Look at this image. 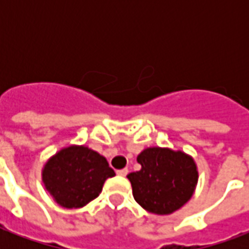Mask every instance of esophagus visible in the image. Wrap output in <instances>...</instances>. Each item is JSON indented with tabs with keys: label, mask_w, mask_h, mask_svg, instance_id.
Masks as SVG:
<instances>
[{
	"label": "esophagus",
	"mask_w": 249,
	"mask_h": 249,
	"mask_svg": "<svg viewBox=\"0 0 249 249\" xmlns=\"http://www.w3.org/2000/svg\"><path fill=\"white\" fill-rule=\"evenodd\" d=\"M117 175L121 176V178H125V176L128 175V169H126V168H124V169H120V171H117Z\"/></svg>",
	"instance_id": "obj_1"
}]
</instances>
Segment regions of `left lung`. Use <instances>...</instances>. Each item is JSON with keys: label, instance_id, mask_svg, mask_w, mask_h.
<instances>
[{"label": "left lung", "instance_id": "8db88e82", "mask_svg": "<svg viewBox=\"0 0 249 249\" xmlns=\"http://www.w3.org/2000/svg\"><path fill=\"white\" fill-rule=\"evenodd\" d=\"M140 171L128 175L133 197L142 208L156 214L178 211L192 197L198 180L191 156L169 148H146L137 156Z\"/></svg>", "mask_w": 249, "mask_h": 249}]
</instances>
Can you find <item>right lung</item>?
Returning a JSON list of instances; mask_svg holds the SVG:
<instances>
[{"mask_svg":"<svg viewBox=\"0 0 249 249\" xmlns=\"http://www.w3.org/2000/svg\"><path fill=\"white\" fill-rule=\"evenodd\" d=\"M114 171L107 159L85 145L62 148L42 169V181L54 201L64 208H81L97 197Z\"/></svg>","mask_w":249,"mask_h":249,"instance_id":"right-lung-1","label":"right lung"}]
</instances>
